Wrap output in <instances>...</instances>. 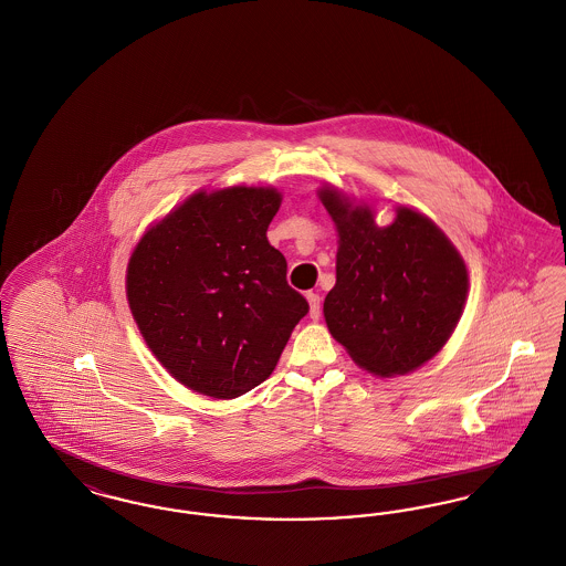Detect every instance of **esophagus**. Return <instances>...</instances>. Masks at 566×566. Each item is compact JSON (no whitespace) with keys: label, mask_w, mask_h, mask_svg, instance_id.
I'll return each instance as SVG.
<instances>
[{"label":"esophagus","mask_w":566,"mask_h":566,"mask_svg":"<svg viewBox=\"0 0 566 566\" xmlns=\"http://www.w3.org/2000/svg\"><path fill=\"white\" fill-rule=\"evenodd\" d=\"M307 303H310V318L318 321L321 318V295L307 293Z\"/></svg>","instance_id":"1"}]
</instances>
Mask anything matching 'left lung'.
I'll return each instance as SVG.
<instances>
[{
    "instance_id": "8db88e82",
    "label": "left lung",
    "mask_w": 566,
    "mask_h": 566,
    "mask_svg": "<svg viewBox=\"0 0 566 566\" xmlns=\"http://www.w3.org/2000/svg\"><path fill=\"white\" fill-rule=\"evenodd\" d=\"M339 235L337 282L324 298V321L352 360L381 377L403 376L446 346L469 291L462 256L446 233L399 206L377 227L367 206L339 190H318Z\"/></svg>"
}]
</instances>
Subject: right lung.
<instances>
[{
  "label": "right lung",
  "mask_w": 566,
  "mask_h": 566,
  "mask_svg": "<svg viewBox=\"0 0 566 566\" xmlns=\"http://www.w3.org/2000/svg\"><path fill=\"white\" fill-rule=\"evenodd\" d=\"M280 203L270 187L199 190L135 245L134 321L163 367L195 392L235 399L265 381L310 310L268 240Z\"/></svg>",
  "instance_id": "obj_1"
}]
</instances>
